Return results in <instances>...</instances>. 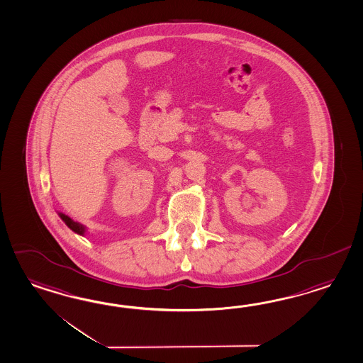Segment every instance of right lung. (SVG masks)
<instances>
[{"instance_id": "right-lung-1", "label": "right lung", "mask_w": 363, "mask_h": 363, "mask_svg": "<svg viewBox=\"0 0 363 363\" xmlns=\"http://www.w3.org/2000/svg\"><path fill=\"white\" fill-rule=\"evenodd\" d=\"M59 216H60V218L65 221V225H67L71 230H74V233H77V234H80V235H84V233H85V226H84V225L76 223V221H74L72 218H69V217L65 216V214L59 213Z\"/></svg>"}]
</instances>
